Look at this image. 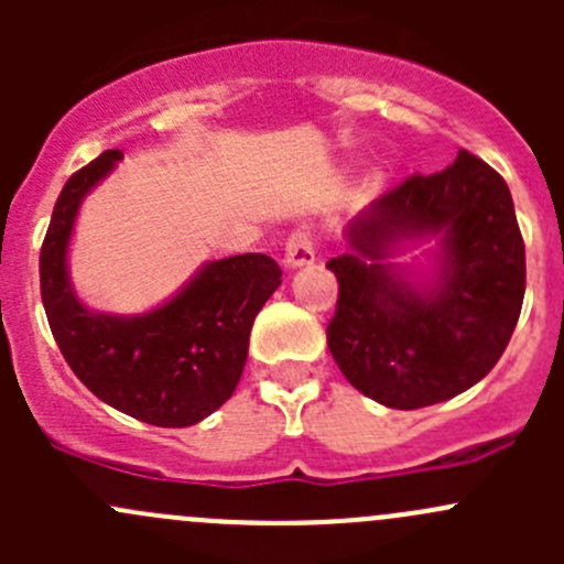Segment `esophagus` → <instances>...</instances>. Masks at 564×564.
<instances>
[{
  "label": "esophagus",
  "mask_w": 564,
  "mask_h": 564,
  "mask_svg": "<svg viewBox=\"0 0 564 564\" xmlns=\"http://www.w3.org/2000/svg\"><path fill=\"white\" fill-rule=\"evenodd\" d=\"M316 261V246H314V237L311 231L297 229L292 237H289L286 250H283V264L289 270H297V267H308Z\"/></svg>",
  "instance_id": "esophagus-1"
}]
</instances>
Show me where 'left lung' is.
<instances>
[{
	"label": "left lung",
	"instance_id": "8db88e82",
	"mask_svg": "<svg viewBox=\"0 0 564 564\" xmlns=\"http://www.w3.org/2000/svg\"><path fill=\"white\" fill-rule=\"evenodd\" d=\"M434 239L420 268L398 252ZM327 261L338 311L327 346L351 388L390 409L447 401L502 357L527 289L524 240L508 182L458 152L440 174H414L362 209Z\"/></svg>",
	"mask_w": 564,
	"mask_h": 564
}]
</instances>
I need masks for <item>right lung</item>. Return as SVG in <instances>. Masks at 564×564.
Masks as SVG:
<instances>
[{
	"label": "right lung",
	"mask_w": 564,
	"mask_h": 564,
	"mask_svg": "<svg viewBox=\"0 0 564 564\" xmlns=\"http://www.w3.org/2000/svg\"><path fill=\"white\" fill-rule=\"evenodd\" d=\"M122 161L108 150L62 187L40 250V294L67 366L100 401L141 423L185 429L224 406L248 360L253 318L281 286L264 253L198 267L169 300L144 314H100L70 281V240L84 198Z\"/></svg>",
	"instance_id": "right-lung-1"
}]
</instances>
